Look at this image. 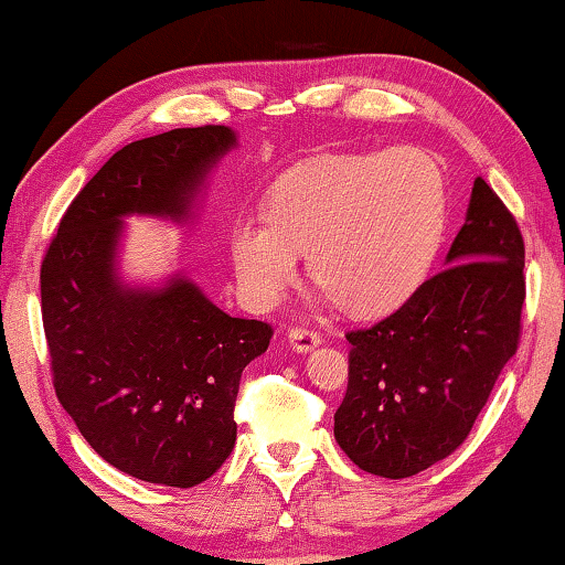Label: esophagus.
I'll use <instances>...</instances> for the list:
<instances>
[{"instance_id": "34e87169", "label": "esophagus", "mask_w": 565, "mask_h": 565, "mask_svg": "<svg viewBox=\"0 0 565 565\" xmlns=\"http://www.w3.org/2000/svg\"><path fill=\"white\" fill-rule=\"evenodd\" d=\"M289 343H291V349L294 351H299V353H309V351H313L321 343V337L317 331H311V329H291L289 331Z\"/></svg>"}]
</instances>
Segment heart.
Masks as SVG:
<instances>
[{
  "mask_svg": "<svg viewBox=\"0 0 565 565\" xmlns=\"http://www.w3.org/2000/svg\"><path fill=\"white\" fill-rule=\"evenodd\" d=\"M444 224L446 181L424 151L306 161L269 189L264 222L234 224L238 289L256 309H269L306 248L309 276L349 317H384L424 281Z\"/></svg>",
  "mask_w": 565,
  "mask_h": 565,
  "instance_id": "heart-1",
  "label": "heart"
}]
</instances>
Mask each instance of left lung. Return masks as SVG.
<instances>
[{
    "label": "left lung",
    "instance_id": "obj_1",
    "mask_svg": "<svg viewBox=\"0 0 565 565\" xmlns=\"http://www.w3.org/2000/svg\"><path fill=\"white\" fill-rule=\"evenodd\" d=\"M523 259L519 224L478 177L446 269L391 317L347 333L349 388L333 436L361 471L408 478L466 441L519 349Z\"/></svg>",
    "mask_w": 565,
    "mask_h": 565
}]
</instances>
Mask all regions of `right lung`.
Here are the masks:
<instances>
[{
    "label": "right lung",
    "mask_w": 565,
    "mask_h": 565,
    "mask_svg": "<svg viewBox=\"0 0 565 565\" xmlns=\"http://www.w3.org/2000/svg\"><path fill=\"white\" fill-rule=\"evenodd\" d=\"M236 134L171 129L119 149L76 194L42 262V321L54 391L104 461L147 483L191 489L236 441L248 361L274 331L228 317L186 276L157 289L117 269L124 216L186 222Z\"/></svg>",
    "instance_id": "add662e5"
}]
</instances>
